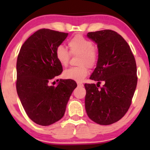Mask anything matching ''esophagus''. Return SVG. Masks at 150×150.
<instances>
[{
    "instance_id": "esophagus-1",
    "label": "esophagus",
    "mask_w": 150,
    "mask_h": 150,
    "mask_svg": "<svg viewBox=\"0 0 150 150\" xmlns=\"http://www.w3.org/2000/svg\"><path fill=\"white\" fill-rule=\"evenodd\" d=\"M77 86L78 87H83V84L80 83V82H77Z\"/></svg>"
}]
</instances>
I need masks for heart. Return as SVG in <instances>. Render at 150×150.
<instances>
[{"instance_id":"obj_1","label":"heart","mask_w":150,"mask_h":150,"mask_svg":"<svg viewBox=\"0 0 150 150\" xmlns=\"http://www.w3.org/2000/svg\"><path fill=\"white\" fill-rule=\"evenodd\" d=\"M69 51L63 46L59 45L56 47L55 56L58 63L62 66L68 65L70 56L80 55L77 64L80 66L73 67L63 72V77L68 80H73L81 82L88 75V67L93 68L96 66L99 61V51L93 42L89 39L77 34L68 42Z\"/></svg>"}]
</instances>
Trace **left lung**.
I'll use <instances>...</instances> for the list:
<instances>
[{
    "mask_svg": "<svg viewBox=\"0 0 150 150\" xmlns=\"http://www.w3.org/2000/svg\"><path fill=\"white\" fill-rule=\"evenodd\" d=\"M87 37L97 44L99 61L85 84V109L91 120L110 125L121 119L128 111L137 82L135 57L126 41L111 30L89 32ZM101 81L105 85L100 87Z\"/></svg>",
    "mask_w": 150,
    "mask_h": 150,
    "instance_id": "1",
    "label": "left lung"
}]
</instances>
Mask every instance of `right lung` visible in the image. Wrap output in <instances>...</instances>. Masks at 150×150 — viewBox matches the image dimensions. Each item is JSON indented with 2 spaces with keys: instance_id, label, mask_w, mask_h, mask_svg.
Returning <instances> with one entry per match:
<instances>
[{
  "instance_id": "1",
  "label": "right lung",
  "mask_w": 150,
  "mask_h": 150,
  "mask_svg": "<svg viewBox=\"0 0 150 150\" xmlns=\"http://www.w3.org/2000/svg\"><path fill=\"white\" fill-rule=\"evenodd\" d=\"M68 33L41 29L31 35L20 49L17 60V92L26 113L38 125H49L64 116L67 103L77 84L73 80H60L63 67L55 51Z\"/></svg>"
}]
</instances>
